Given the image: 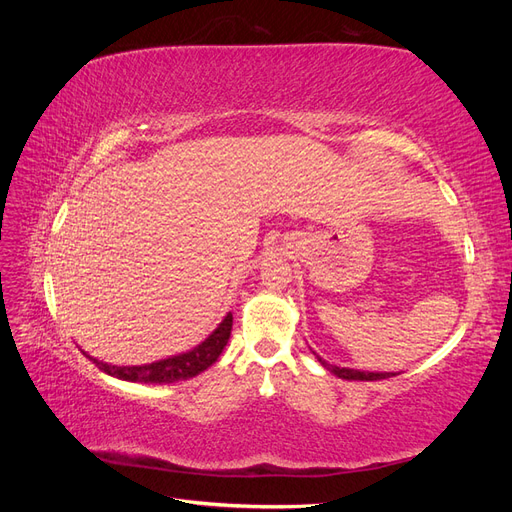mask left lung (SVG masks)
Listing matches in <instances>:
<instances>
[{
    "mask_svg": "<svg viewBox=\"0 0 512 512\" xmlns=\"http://www.w3.org/2000/svg\"><path fill=\"white\" fill-rule=\"evenodd\" d=\"M318 361L327 367L331 374H335L337 378H344V380H384V378H391L395 374H374V371H359V369H348V367H335L329 365L327 361H322L318 356Z\"/></svg>",
    "mask_w": 512,
    "mask_h": 512,
    "instance_id": "1",
    "label": "left lung"
}]
</instances>
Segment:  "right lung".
I'll return each mask as SVG.
<instances>
[{"instance_id":"obj_1","label":"right lung","mask_w":512,"mask_h":512,"mask_svg":"<svg viewBox=\"0 0 512 512\" xmlns=\"http://www.w3.org/2000/svg\"><path fill=\"white\" fill-rule=\"evenodd\" d=\"M232 331V314H228L218 329H215L203 344L196 346L190 352H183L177 356H170V359L156 361L149 365H134V367H117V365H106L94 356H89V361H94L108 376H115L119 380L128 382H145V384H170L179 380H188L198 376L200 371L211 367L218 356L222 354L224 346L228 344V337Z\"/></svg>"}]
</instances>
